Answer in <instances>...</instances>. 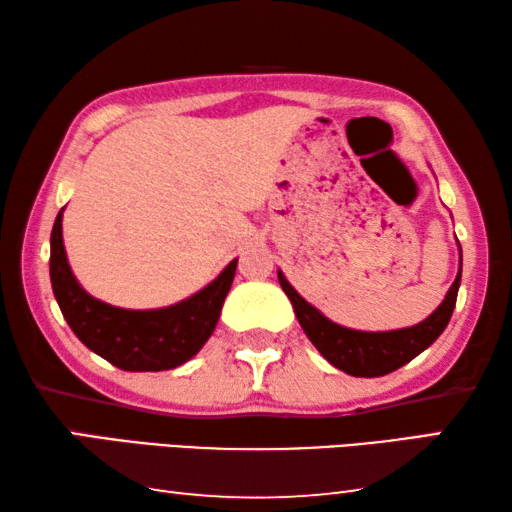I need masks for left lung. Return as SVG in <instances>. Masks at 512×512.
<instances>
[{"label":"left lung","mask_w":512,"mask_h":512,"mask_svg":"<svg viewBox=\"0 0 512 512\" xmlns=\"http://www.w3.org/2000/svg\"><path fill=\"white\" fill-rule=\"evenodd\" d=\"M461 268L463 253L456 280L449 287L445 300L440 302V307L429 318H424L422 323L404 329H393V332H359V329L336 325L320 314L316 307H311L291 287L282 271H277V280H280V287L289 296L293 311L298 316V323L305 329L309 341L316 345V350L334 368L348 372L352 377H381L418 357L420 352L427 350L443 334V329L447 327L456 307L458 287H461Z\"/></svg>","instance_id":"left-lung-1"}]
</instances>
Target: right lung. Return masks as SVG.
Instances as JSON below:
<instances>
[{
  "instance_id": "add662e5",
  "label": "right lung",
  "mask_w": 512,
  "mask_h": 512,
  "mask_svg": "<svg viewBox=\"0 0 512 512\" xmlns=\"http://www.w3.org/2000/svg\"><path fill=\"white\" fill-rule=\"evenodd\" d=\"M235 271L232 259L214 282L178 305L146 311L112 307L76 282L63 246V210L51 230V289L67 325L92 352L128 372L171 370L192 359L219 323Z\"/></svg>"
}]
</instances>
